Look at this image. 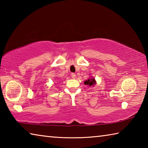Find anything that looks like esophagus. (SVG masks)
<instances>
[{
	"instance_id": "34e87169",
	"label": "esophagus",
	"mask_w": 148,
	"mask_h": 148,
	"mask_svg": "<svg viewBox=\"0 0 148 148\" xmlns=\"http://www.w3.org/2000/svg\"><path fill=\"white\" fill-rule=\"evenodd\" d=\"M71 76H72V78H73V79H75V78H76V75L74 73H72V74H71Z\"/></svg>"
}]
</instances>
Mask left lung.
<instances>
[{"label":"left lung","instance_id":"left-lung-1","mask_svg":"<svg viewBox=\"0 0 148 148\" xmlns=\"http://www.w3.org/2000/svg\"><path fill=\"white\" fill-rule=\"evenodd\" d=\"M96 84H97L96 80H95L94 77H89L88 79H87L84 82V84L89 87H93Z\"/></svg>","mask_w":148,"mask_h":148}]
</instances>
